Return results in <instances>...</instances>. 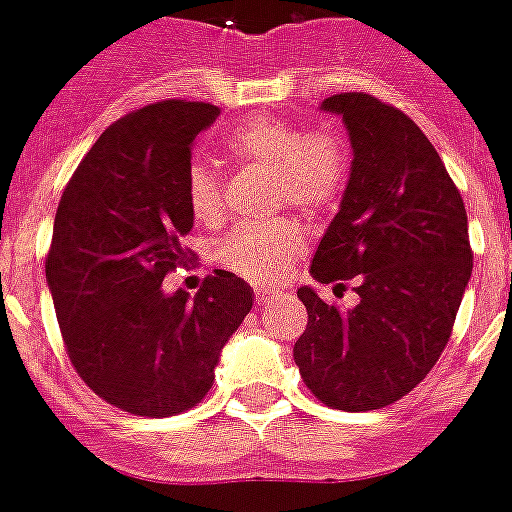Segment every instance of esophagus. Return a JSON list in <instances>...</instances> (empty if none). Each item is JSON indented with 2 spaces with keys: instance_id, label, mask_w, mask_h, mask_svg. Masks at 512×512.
<instances>
[{
  "instance_id": "34e87169",
  "label": "esophagus",
  "mask_w": 512,
  "mask_h": 512,
  "mask_svg": "<svg viewBox=\"0 0 512 512\" xmlns=\"http://www.w3.org/2000/svg\"><path fill=\"white\" fill-rule=\"evenodd\" d=\"M278 298H280V290H275V288H255V303L260 305V308H267V305H272Z\"/></svg>"
}]
</instances>
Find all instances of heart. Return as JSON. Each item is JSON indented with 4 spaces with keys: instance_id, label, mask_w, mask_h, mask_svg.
Here are the masks:
<instances>
[{
    "instance_id": "1",
    "label": "heart",
    "mask_w": 512,
    "mask_h": 512,
    "mask_svg": "<svg viewBox=\"0 0 512 512\" xmlns=\"http://www.w3.org/2000/svg\"><path fill=\"white\" fill-rule=\"evenodd\" d=\"M227 151L237 161L275 171L280 194L305 209L333 202L346 181L348 159L341 141L331 133H308L293 123L252 118L227 138ZM186 199L199 222L212 224L222 214L219 176L204 161L191 164L186 174ZM303 245L298 224H255L224 237L219 257L242 278L270 283L283 278Z\"/></svg>"
}]
</instances>
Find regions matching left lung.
I'll return each mask as SVG.
<instances>
[{"label":"left lung","mask_w":512,"mask_h":512,"mask_svg":"<svg viewBox=\"0 0 512 512\" xmlns=\"http://www.w3.org/2000/svg\"><path fill=\"white\" fill-rule=\"evenodd\" d=\"M321 111L341 116L353 159L310 275L333 290L353 280L358 303L298 288L308 328L293 358L323 404L369 412L409 394L450 341L472 275L467 212L412 118L366 93L331 95Z\"/></svg>","instance_id":"obj_1"}]
</instances>
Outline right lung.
Listing matches in <instances>:
<instances>
[{
    "instance_id": "right-lung-1",
    "label": "right lung",
    "mask_w": 512,
    "mask_h": 512,
    "mask_svg": "<svg viewBox=\"0 0 512 512\" xmlns=\"http://www.w3.org/2000/svg\"><path fill=\"white\" fill-rule=\"evenodd\" d=\"M217 116V105L164 100L121 118L55 214L45 275L70 361L100 399L138 417L199 404L255 300L227 270L197 295L164 290L166 272L189 260L191 146Z\"/></svg>"
}]
</instances>
